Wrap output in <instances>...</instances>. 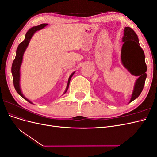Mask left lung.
<instances>
[{
	"mask_svg": "<svg viewBox=\"0 0 157 157\" xmlns=\"http://www.w3.org/2000/svg\"><path fill=\"white\" fill-rule=\"evenodd\" d=\"M124 44L121 50L122 64L130 72L135 76H138L130 103L138 97L144 89L147 77V65L145 61L144 52L140 46L138 37L132 28L125 27Z\"/></svg>",
	"mask_w": 157,
	"mask_h": 157,
	"instance_id": "1",
	"label": "left lung"
}]
</instances>
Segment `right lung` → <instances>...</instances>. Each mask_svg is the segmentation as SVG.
<instances>
[{
	"mask_svg": "<svg viewBox=\"0 0 157 157\" xmlns=\"http://www.w3.org/2000/svg\"><path fill=\"white\" fill-rule=\"evenodd\" d=\"M46 25H47V23H42V24H40L38 26H35V27H33L31 28V29L27 32L26 35H25V40L23 42H21L17 47V50H16V58H15V59H14L13 63H12V77H13V82L14 88H15L16 92L19 94H20L23 98H24L25 100H27L30 103H32L29 100V99H27L26 98L23 96V95L22 94L21 89H20V66H21V64L22 62L23 53H24V52L26 50L28 44H29V42L30 41V39H31L32 36L36 31H39L40 29H42V28H44L45 26H46ZM74 73H75V72L71 74L69 78L67 86V88H66L65 93L67 92V90L69 86V82H70L71 78V77H72V76L73 75Z\"/></svg>",
	"mask_w": 157,
	"mask_h": 157,
	"instance_id": "obj_1",
	"label": "right lung"
}]
</instances>
